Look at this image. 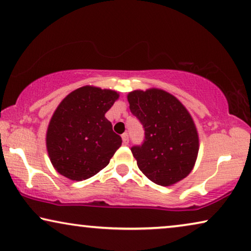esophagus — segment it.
<instances>
[{
  "label": "esophagus",
  "instance_id": "1",
  "mask_svg": "<svg viewBox=\"0 0 251 251\" xmlns=\"http://www.w3.org/2000/svg\"><path fill=\"white\" fill-rule=\"evenodd\" d=\"M122 137H123V142H124V144H128V141H129L128 133H124L122 135Z\"/></svg>",
  "mask_w": 251,
  "mask_h": 251
}]
</instances>
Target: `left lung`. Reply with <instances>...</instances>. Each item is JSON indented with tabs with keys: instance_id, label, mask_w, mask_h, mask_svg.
I'll list each match as a JSON object with an SVG mask.
<instances>
[{
	"instance_id": "1",
	"label": "left lung",
	"mask_w": 251,
	"mask_h": 251,
	"mask_svg": "<svg viewBox=\"0 0 251 251\" xmlns=\"http://www.w3.org/2000/svg\"><path fill=\"white\" fill-rule=\"evenodd\" d=\"M130 112L144 128V140L130 148L140 171L158 185L168 186L192 171L199 139L184 105L157 89L133 91L127 95Z\"/></svg>"
}]
</instances>
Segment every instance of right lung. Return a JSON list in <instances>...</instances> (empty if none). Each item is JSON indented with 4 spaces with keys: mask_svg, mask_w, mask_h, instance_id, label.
I'll return each mask as SVG.
<instances>
[{
    "mask_svg": "<svg viewBox=\"0 0 251 251\" xmlns=\"http://www.w3.org/2000/svg\"><path fill=\"white\" fill-rule=\"evenodd\" d=\"M118 97L115 91L83 86L61 101L47 133L48 152L58 173L82 181L109 164L123 141L104 114Z\"/></svg>",
    "mask_w": 251,
    "mask_h": 251,
    "instance_id": "1",
    "label": "right lung"
}]
</instances>
